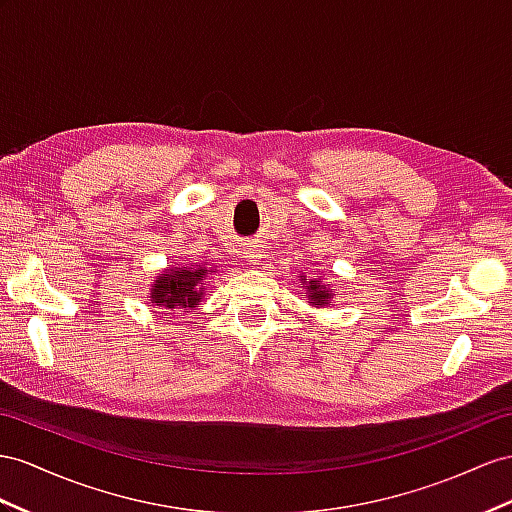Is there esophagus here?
Listing matches in <instances>:
<instances>
[{"instance_id":"esophagus-1","label":"esophagus","mask_w":512,"mask_h":512,"mask_svg":"<svg viewBox=\"0 0 512 512\" xmlns=\"http://www.w3.org/2000/svg\"><path fill=\"white\" fill-rule=\"evenodd\" d=\"M244 257H246V261L251 266H257L261 259H264V246L261 244H257V242H253V244H248L246 248H244Z\"/></svg>"}]
</instances>
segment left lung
Segmentation results:
<instances>
[{
    "label": "left lung",
    "mask_w": 512,
    "mask_h": 512,
    "mask_svg": "<svg viewBox=\"0 0 512 512\" xmlns=\"http://www.w3.org/2000/svg\"><path fill=\"white\" fill-rule=\"evenodd\" d=\"M300 287L305 290L307 303H311L313 307H329L331 298L335 296V292L331 290V283H324L322 279H307L305 274L298 277Z\"/></svg>",
    "instance_id": "1"
}]
</instances>
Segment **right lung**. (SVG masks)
<instances>
[{"label": "right lung", "mask_w": 512, "mask_h": 512, "mask_svg": "<svg viewBox=\"0 0 512 512\" xmlns=\"http://www.w3.org/2000/svg\"><path fill=\"white\" fill-rule=\"evenodd\" d=\"M207 274H216V268H207V261L199 266H173L155 277L149 290V300L155 307L168 311H186L203 303L207 290Z\"/></svg>", "instance_id": "add662e5"}]
</instances>
